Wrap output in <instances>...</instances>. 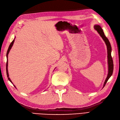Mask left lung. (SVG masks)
<instances>
[{
	"label": "left lung",
	"mask_w": 120,
	"mask_h": 120,
	"mask_svg": "<svg viewBox=\"0 0 120 120\" xmlns=\"http://www.w3.org/2000/svg\"><path fill=\"white\" fill-rule=\"evenodd\" d=\"M95 30H96L98 34L100 35V36L101 37L102 39L104 40L105 42V44L107 46V51H108V76L106 77V78L105 80V82L103 84V87H104L105 85L106 84V82L109 79L110 77H111L112 74L113 70H114V64H113V60L112 57L111 56V52H112V47L111 44H110L109 41L108 39L106 38V37L105 36L104 34V32L103 31V30L102 29L101 27L99 25H95L94 26Z\"/></svg>",
	"instance_id": "8db88e82"
}]
</instances>
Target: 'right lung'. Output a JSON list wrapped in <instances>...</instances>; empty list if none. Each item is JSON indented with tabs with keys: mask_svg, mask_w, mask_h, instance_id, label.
<instances>
[{
	"mask_svg": "<svg viewBox=\"0 0 120 120\" xmlns=\"http://www.w3.org/2000/svg\"><path fill=\"white\" fill-rule=\"evenodd\" d=\"M15 39H14L13 40V41L11 42V44L9 45V47H8V51H7V53H6V57H7V62H6V74H7V77H8V79L9 80V81H10L11 83H12V81H11V80L10 79V78H9V75H8V53H9V51H10V50L11 49V47H12V45H13V44H14V41H15ZM14 86L15 87V86L14 85ZM15 88H16V87H15Z\"/></svg>",
	"mask_w": 120,
	"mask_h": 120,
	"instance_id": "add662e5",
	"label": "right lung"
}]
</instances>
